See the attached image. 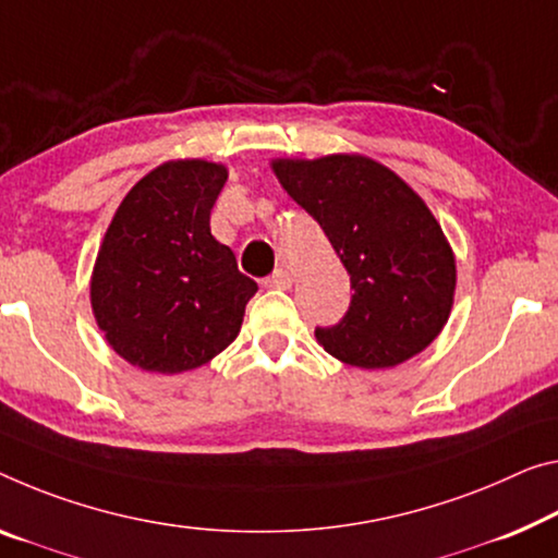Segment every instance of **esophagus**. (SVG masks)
Listing matches in <instances>:
<instances>
[{
	"label": "esophagus",
	"instance_id": "34e87169",
	"mask_svg": "<svg viewBox=\"0 0 558 558\" xmlns=\"http://www.w3.org/2000/svg\"><path fill=\"white\" fill-rule=\"evenodd\" d=\"M264 287L269 289H289L291 287V274L287 269H277L271 277L264 279Z\"/></svg>",
	"mask_w": 558,
	"mask_h": 558
}]
</instances>
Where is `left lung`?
<instances>
[{"mask_svg": "<svg viewBox=\"0 0 558 558\" xmlns=\"http://www.w3.org/2000/svg\"><path fill=\"white\" fill-rule=\"evenodd\" d=\"M274 171L324 229L354 289L347 314L314 329L316 341L362 368L397 366L432 344L449 319L457 267L426 204L366 157L279 159Z\"/></svg>", "mask_w": 558, "mask_h": 558, "instance_id": "1", "label": "left lung"}]
</instances>
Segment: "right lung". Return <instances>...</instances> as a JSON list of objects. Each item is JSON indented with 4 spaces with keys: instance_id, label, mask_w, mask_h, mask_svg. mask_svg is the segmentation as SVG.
<instances>
[{
    "instance_id": "1",
    "label": "right lung",
    "mask_w": 558,
    "mask_h": 558,
    "mask_svg": "<svg viewBox=\"0 0 558 558\" xmlns=\"http://www.w3.org/2000/svg\"><path fill=\"white\" fill-rule=\"evenodd\" d=\"M225 182L227 169L211 161H167L119 204L94 267L92 308L130 364L190 372L242 329L256 281L209 229Z\"/></svg>"
}]
</instances>
